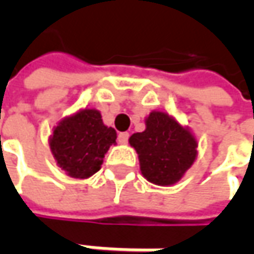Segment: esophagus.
I'll return each mask as SVG.
<instances>
[{"label":"esophagus","mask_w":254,"mask_h":254,"mask_svg":"<svg viewBox=\"0 0 254 254\" xmlns=\"http://www.w3.org/2000/svg\"><path fill=\"white\" fill-rule=\"evenodd\" d=\"M128 137H130V134L127 131L120 132V134H119V142H120V144H126V142L128 141Z\"/></svg>","instance_id":"34e87169"}]
</instances>
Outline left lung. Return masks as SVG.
I'll use <instances>...</instances> for the list:
<instances>
[{
	"label": "left lung",
	"instance_id": "left-lung-1",
	"mask_svg": "<svg viewBox=\"0 0 254 254\" xmlns=\"http://www.w3.org/2000/svg\"><path fill=\"white\" fill-rule=\"evenodd\" d=\"M144 178L155 185H172L182 178L196 158V140L172 117L152 112L145 120V130L130 137Z\"/></svg>",
	"mask_w": 254,
	"mask_h": 254
}]
</instances>
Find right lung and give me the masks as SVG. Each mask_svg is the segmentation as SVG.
<instances>
[{"label": "right lung", "mask_w": 254, "mask_h": 254, "mask_svg": "<svg viewBox=\"0 0 254 254\" xmlns=\"http://www.w3.org/2000/svg\"><path fill=\"white\" fill-rule=\"evenodd\" d=\"M117 132L103 124L100 113L86 109L64 119L51 137L58 165L73 178H89L100 170L104 154L116 142Z\"/></svg>", "instance_id": "obj_1"}]
</instances>
